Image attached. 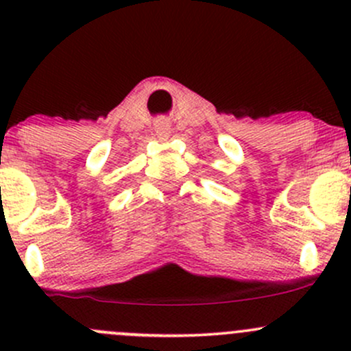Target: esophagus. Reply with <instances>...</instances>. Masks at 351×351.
Returning <instances> with one entry per match:
<instances>
[{
  "label": "esophagus",
  "instance_id": "obj_1",
  "mask_svg": "<svg viewBox=\"0 0 351 351\" xmlns=\"http://www.w3.org/2000/svg\"><path fill=\"white\" fill-rule=\"evenodd\" d=\"M154 132L156 136L161 137V139H166V137L169 136V132H171V125H169V122L166 119H159L158 122L154 123Z\"/></svg>",
  "mask_w": 351,
  "mask_h": 351
}]
</instances>
